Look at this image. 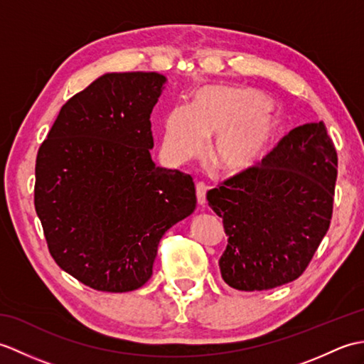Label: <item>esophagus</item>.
<instances>
[{
  "label": "esophagus",
  "instance_id": "34e87169",
  "mask_svg": "<svg viewBox=\"0 0 364 364\" xmlns=\"http://www.w3.org/2000/svg\"><path fill=\"white\" fill-rule=\"evenodd\" d=\"M206 191H208V186L205 183H197L196 192H197V203L198 205L203 206L206 203Z\"/></svg>",
  "mask_w": 364,
  "mask_h": 364
}]
</instances>
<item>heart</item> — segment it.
I'll return each instance as SVG.
<instances>
[{"label": "heart", "mask_w": 364, "mask_h": 364, "mask_svg": "<svg viewBox=\"0 0 364 364\" xmlns=\"http://www.w3.org/2000/svg\"><path fill=\"white\" fill-rule=\"evenodd\" d=\"M278 131V115L269 100L253 89L205 86L192 107L170 109L162 129V153L172 164L202 154L213 139L210 158L227 173L249 170L261 159Z\"/></svg>", "instance_id": "b5f03b06"}]
</instances>
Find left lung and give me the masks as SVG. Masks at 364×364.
I'll return each mask as SVG.
<instances>
[{
  "label": "left lung",
  "instance_id": "obj_1",
  "mask_svg": "<svg viewBox=\"0 0 364 364\" xmlns=\"http://www.w3.org/2000/svg\"><path fill=\"white\" fill-rule=\"evenodd\" d=\"M338 154L323 122L289 131L259 166L208 191L228 236L223 282L266 291L294 282L330 227Z\"/></svg>",
  "mask_w": 364,
  "mask_h": 364
}]
</instances>
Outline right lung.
<instances>
[{
    "instance_id": "right-lung-1",
    "label": "right lung",
    "mask_w": 364,
    "mask_h": 364,
    "mask_svg": "<svg viewBox=\"0 0 364 364\" xmlns=\"http://www.w3.org/2000/svg\"><path fill=\"white\" fill-rule=\"evenodd\" d=\"M166 76L106 73L60 107L36 159L34 205L58 266L128 292L153 274L166 231L196 210L191 175L156 167L150 114Z\"/></svg>"
}]
</instances>
